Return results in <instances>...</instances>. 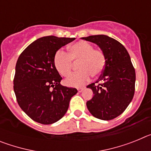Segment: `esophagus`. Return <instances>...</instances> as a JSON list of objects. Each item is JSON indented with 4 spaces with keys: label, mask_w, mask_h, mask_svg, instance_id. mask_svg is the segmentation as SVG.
<instances>
[{
    "label": "esophagus",
    "mask_w": 151,
    "mask_h": 151,
    "mask_svg": "<svg viewBox=\"0 0 151 151\" xmlns=\"http://www.w3.org/2000/svg\"><path fill=\"white\" fill-rule=\"evenodd\" d=\"M83 90H84L83 88H78V92H82Z\"/></svg>",
    "instance_id": "obj_1"
}]
</instances>
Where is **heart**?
Masks as SVG:
<instances>
[{
    "instance_id": "b5f03b06",
    "label": "heart",
    "mask_w": 151,
    "mask_h": 151,
    "mask_svg": "<svg viewBox=\"0 0 151 151\" xmlns=\"http://www.w3.org/2000/svg\"><path fill=\"white\" fill-rule=\"evenodd\" d=\"M73 63H78L79 70L65 80V84L70 87H80L88 82L91 76L97 77L102 73L106 66V56L98 49H94L91 44L78 41L69 47L68 54L63 50L56 52L54 65L57 71L66 77L71 73Z\"/></svg>"
}]
</instances>
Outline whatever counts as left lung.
Wrapping results in <instances>:
<instances>
[{
  "label": "left lung",
  "instance_id": "obj_1",
  "mask_svg": "<svg viewBox=\"0 0 151 151\" xmlns=\"http://www.w3.org/2000/svg\"><path fill=\"white\" fill-rule=\"evenodd\" d=\"M94 43L106 56V66L99 78L101 83L87 86L94 93L87 101L92 116L102 120H110L122 114L134 97L135 71L130 56L118 41L104 35L81 38Z\"/></svg>",
  "mask_w": 151,
  "mask_h": 151
}]
</instances>
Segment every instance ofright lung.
Returning <instances> with one entry per match:
<instances>
[{
	"label": "right lung",
	"mask_w": 151,
	"mask_h": 151,
	"mask_svg": "<svg viewBox=\"0 0 151 151\" xmlns=\"http://www.w3.org/2000/svg\"><path fill=\"white\" fill-rule=\"evenodd\" d=\"M75 38L45 36L22 51L16 64L13 90L20 108L35 122L44 125L60 120L77 89L63 86L54 65L56 52Z\"/></svg>",
	"instance_id": "add662e5"
}]
</instances>
